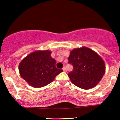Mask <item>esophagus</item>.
Wrapping results in <instances>:
<instances>
[{
    "label": "esophagus",
    "instance_id": "obj_1",
    "mask_svg": "<svg viewBox=\"0 0 120 120\" xmlns=\"http://www.w3.org/2000/svg\"><path fill=\"white\" fill-rule=\"evenodd\" d=\"M63 71H67V69H66V68H65V67H63Z\"/></svg>",
    "mask_w": 120,
    "mask_h": 120
}]
</instances>
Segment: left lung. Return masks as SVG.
Listing matches in <instances>:
<instances>
[{
	"label": "left lung",
	"mask_w": 120,
	"mask_h": 120,
	"mask_svg": "<svg viewBox=\"0 0 120 120\" xmlns=\"http://www.w3.org/2000/svg\"><path fill=\"white\" fill-rule=\"evenodd\" d=\"M68 60L73 67L69 77L73 84L82 89L94 87L105 73V63L101 57L86 47L71 51Z\"/></svg>",
	"instance_id": "left-lung-1"
}]
</instances>
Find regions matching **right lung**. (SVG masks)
Here are the masks:
<instances>
[{
    "label": "right lung",
    "instance_id": "1",
    "mask_svg": "<svg viewBox=\"0 0 120 120\" xmlns=\"http://www.w3.org/2000/svg\"><path fill=\"white\" fill-rule=\"evenodd\" d=\"M49 50L37 51L26 56L19 64L21 77L30 86L42 87L49 85L63 71L56 68V60Z\"/></svg>",
    "mask_w": 120,
    "mask_h": 120
}]
</instances>
